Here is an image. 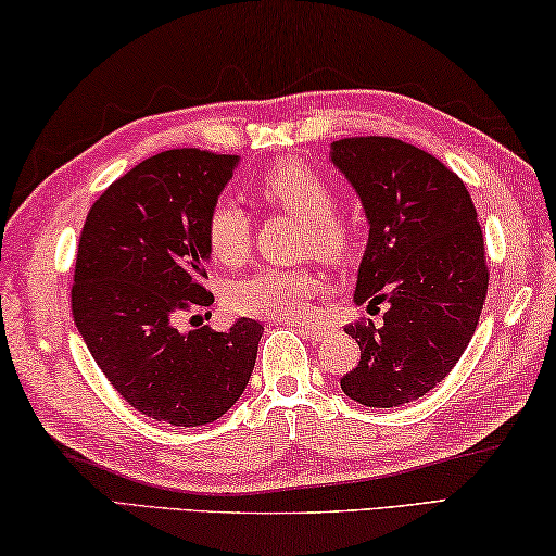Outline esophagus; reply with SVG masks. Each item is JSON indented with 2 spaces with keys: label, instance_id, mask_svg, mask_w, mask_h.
Masks as SVG:
<instances>
[{
  "label": "esophagus",
  "instance_id": "obj_1",
  "mask_svg": "<svg viewBox=\"0 0 556 556\" xmlns=\"http://www.w3.org/2000/svg\"><path fill=\"white\" fill-rule=\"evenodd\" d=\"M300 334H305L307 339H315V342H319V339H325L327 334H332V325H295Z\"/></svg>",
  "mask_w": 556,
  "mask_h": 556
}]
</instances>
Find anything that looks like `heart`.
Listing matches in <instances>:
<instances>
[{
	"instance_id": "1",
	"label": "heart",
	"mask_w": 556,
	"mask_h": 556,
	"mask_svg": "<svg viewBox=\"0 0 556 556\" xmlns=\"http://www.w3.org/2000/svg\"><path fill=\"white\" fill-rule=\"evenodd\" d=\"M263 207L283 212L300 222V251L339 263L354 247V227L334 210V190L323 173L298 159L270 163L253 182ZM251 222L233 200H219L204 222V239L219 263H239L247 256ZM323 278L313 268H258L229 288V305L241 315L268 319H298L309 315V303Z\"/></svg>"
}]
</instances>
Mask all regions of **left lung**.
I'll use <instances>...</instances> for the list:
<instances>
[{
  "mask_svg": "<svg viewBox=\"0 0 556 556\" xmlns=\"http://www.w3.org/2000/svg\"><path fill=\"white\" fill-rule=\"evenodd\" d=\"M332 161L364 202L368 247L356 305H388L383 325L356 319L362 358L342 391L366 407L413 403L442 383L479 325L489 293L483 233L464 180L393 136H349Z\"/></svg>",
  "mask_w": 556,
  "mask_h": 556,
  "instance_id": "1",
  "label": "left lung"
}]
</instances>
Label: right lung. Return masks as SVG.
I'll return each instance as SVG.
<instances>
[{"label":"right lung","instance_id":"1","mask_svg":"<svg viewBox=\"0 0 556 556\" xmlns=\"http://www.w3.org/2000/svg\"><path fill=\"white\" fill-rule=\"evenodd\" d=\"M237 161L200 149L151 155L94 200L77 247L71 305L87 349L134 410L175 427L222 417L256 364V319L178 329L214 303L204 222Z\"/></svg>","mask_w":556,"mask_h":556}]
</instances>
